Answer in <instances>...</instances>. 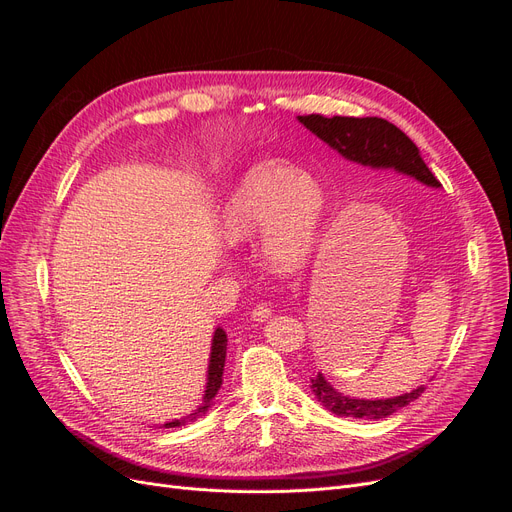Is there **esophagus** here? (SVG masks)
Instances as JSON below:
<instances>
[{"label": "esophagus", "instance_id": "34e87169", "mask_svg": "<svg viewBox=\"0 0 512 512\" xmlns=\"http://www.w3.org/2000/svg\"><path fill=\"white\" fill-rule=\"evenodd\" d=\"M269 316H271V307H269V305H256V307L252 309V318H254L256 322H265Z\"/></svg>", "mask_w": 512, "mask_h": 512}]
</instances>
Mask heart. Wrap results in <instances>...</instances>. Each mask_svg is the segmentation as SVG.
Returning <instances> with one entry per match:
<instances>
[{
	"mask_svg": "<svg viewBox=\"0 0 512 512\" xmlns=\"http://www.w3.org/2000/svg\"><path fill=\"white\" fill-rule=\"evenodd\" d=\"M322 215L324 200L312 179L288 164L262 162L226 200L220 237L241 245L262 230L265 265L275 273H297L316 252Z\"/></svg>",
	"mask_w": 512,
	"mask_h": 512,
	"instance_id": "obj_1",
	"label": "heart"
}]
</instances>
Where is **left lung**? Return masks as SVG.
Segmentation results:
<instances>
[{
  "label": "left lung",
  "instance_id": "8db88e82",
  "mask_svg": "<svg viewBox=\"0 0 512 512\" xmlns=\"http://www.w3.org/2000/svg\"><path fill=\"white\" fill-rule=\"evenodd\" d=\"M303 126L314 132L320 141L333 147L348 162L367 166L374 170H397L410 175L431 188H438L440 181L433 177L423 162L418 147L391 121L382 117H324L303 115L299 117ZM312 393L320 404L337 416L346 418H386L393 412L408 406L410 401L421 397L425 386H416L414 391L389 397V399H354L333 389V384L316 374L309 380Z\"/></svg>",
  "mask_w": 512,
  "mask_h": 512
}]
</instances>
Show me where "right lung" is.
I'll use <instances>...</instances> for the list:
<instances>
[{
    "mask_svg": "<svg viewBox=\"0 0 512 512\" xmlns=\"http://www.w3.org/2000/svg\"><path fill=\"white\" fill-rule=\"evenodd\" d=\"M226 331L224 329H215L213 333V342H211V356H209V371H207V389L203 395V404H200L192 414L177 418V421L164 423V427H181L194 423L196 418H200L203 414H207V410L211 408L215 395H218L220 386H222V374H224V363H226Z\"/></svg>",
    "mask_w": 512,
    "mask_h": 512,
    "instance_id": "1",
    "label": "right lung"
}]
</instances>
